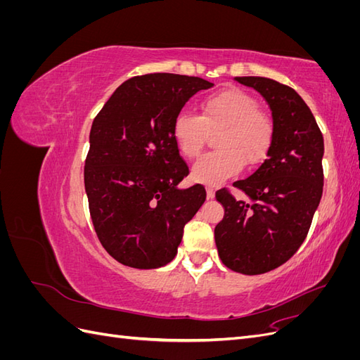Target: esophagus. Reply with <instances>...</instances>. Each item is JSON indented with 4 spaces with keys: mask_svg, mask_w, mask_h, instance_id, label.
<instances>
[{
    "mask_svg": "<svg viewBox=\"0 0 360 360\" xmlns=\"http://www.w3.org/2000/svg\"><path fill=\"white\" fill-rule=\"evenodd\" d=\"M205 191H207V198H209V200H213V198H214V192H216V191H214L213 188H210V186L207 188Z\"/></svg>",
    "mask_w": 360,
    "mask_h": 360,
    "instance_id": "34e87169",
    "label": "esophagus"
}]
</instances>
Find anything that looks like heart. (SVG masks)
Here are the masks:
<instances>
[{
	"label": "heart",
	"mask_w": 360,
	"mask_h": 360,
	"mask_svg": "<svg viewBox=\"0 0 360 360\" xmlns=\"http://www.w3.org/2000/svg\"><path fill=\"white\" fill-rule=\"evenodd\" d=\"M219 134V148L202 156L192 168V179L216 186L246 167L263 162L275 139V120L258 108V101L242 90L212 94L200 103V117L181 111L172 123V136L180 153L198 158L209 134Z\"/></svg>",
	"instance_id": "obj_1"
}]
</instances>
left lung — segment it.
<instances>
[{"mask_svg": "<svg viewBox=\"0 0 360 360\" xmlns=\"http://www.w3.org/2000/svg\"><path fill=\"white\" fill-rule=\"evenodd\" d=\"M236 81L264 97L275 139L258 169L233 183L250 202L237 201L226 188L216 192L225 216L214 228V240L228 269L261 275L287 263L308 236L323 195L324 141L308 105L291 86L261 76Z\"/></svg>", "mask_w": 360, "mask_h": 360, "instance_id": "1", "label": "left lung"}]
</instances>
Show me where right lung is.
<instances>
[{"instance_id":"add662e5","label":"right lung","mask_w":360,"mask_h":360,"mask_svg":"<svg viewBox=\"0 0 360 360\" xmlns=\"http://www.w3.org/2000/svg\"><path fill=\"white\" fill-rule=\"evenodd\" d=\"M210 86L197 76H134L96 115L84 183L96 234L118 263L158 269L177 255L184 225L204 204L205 189L177 188L189 168L172 123L195 93Z\"/></svg>"}]
</instances>
